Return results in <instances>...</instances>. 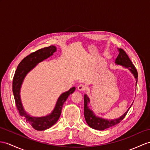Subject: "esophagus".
<instances>
[{
    "label": "esophagus",
    "mask_w": 150,
    "mask_h": 150,
    "mask_svg": "<svg viewBox=\"0 0 150 150\" xmlns=\"http://www.w3.org/2000/svg\"><path fill=\"white\" fill-rule=\"evenodd\" d=\"M78 90L79 91H84L86 90V86L83 84H80L78 86Z\"/></svg>",
    "instance_id": "34e87169"
}]
</instances>
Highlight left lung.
<instances>
[{
  "instance_id": "8db88e82",
  "label": "left lung",
  "mask_w": 150,
  "mask_h": 150,
  "mask_svg": "<svg viewBox=\"0 0 150 150\" xmlns=\"http://www.w3.org/2000/svg\"><path fill=\"white\" fill-rule=\"evenodd\" d=\"M118 52L119 54L117 58H116L115 60V64L116 65H122L123 67L129 69V71L132 73L135 79H136V85H137L138 79V74L137 69L133 65L132 62L130 60L129 56L127 55L125 51L122 50V48H119ZM90 100L89 97L87 96V95L85 94V96H84V104H85V105H84V116H85L86 122L88 125H89V127L92 128L93 129L98 130H103L119 123L124 118H125L127 113L129 111L130 108L132 106V105L133 104H132V105H130V107L127 109V111L124 113L122 116H120V118L117 119L109 120L98 117V116L95 115L93 112L91 110L88 108V104L90 103Z\"/></svg>"
}]
</instances>
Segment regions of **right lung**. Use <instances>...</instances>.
<instances>
[{
  "instance_id": "obj_1",
  "label": "right lung",
  "mask_w": 150,
  "mask_h": 150,
  "mask_svg": "<svg viewBox=\"0 0 150 150\" xmlns=\"http://www.w3.org/2000/svg\"><path fill=\"white\" fill-rule=\"evenodd\" d=\"M56 51L57 47L55 46H50L30 53L21 61V62L18 65L17 69L14 75L13 80V92L17 109L19 111L20 116H23L26 122L36 130L41 131L46 130L57 123L60 116L62 108L64 103L67 100L68 97L76 90L75 87H72L67 92L62 93L58 98L53 111L48 115L42 116V117H34L29 115L25 111L22 103H21L20 94L23 79L28 73L39 62L53 55V53Z\"/></svg>"
}]
</instances>
